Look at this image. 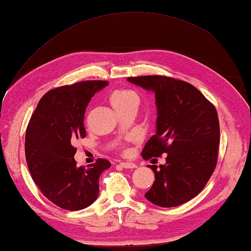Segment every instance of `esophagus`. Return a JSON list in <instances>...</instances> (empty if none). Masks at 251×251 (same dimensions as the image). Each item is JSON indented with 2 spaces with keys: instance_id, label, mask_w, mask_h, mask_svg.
<instances>
[{
  "instance_id": "esophagus-1",
  "label": "esophagus",
  "mask_w": 251,
  "mask_h": 251,
  "mask_svg": "<svg viewBox=\"0 0 251 251\" xmlns=\"http://www.w3.org/2000/svg\"><path fill=\"white\" fill-rule=\"evenodd\" d=\"M120 166L123 168H136L137 165L134 163H130V162H121Z\"/></svg>"
}]
</instances>
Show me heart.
Masks as SVG:
<instances>
[{"label":"heart","mask_w":251,"mask_h":251,"mask_svg":"<svg viewBox=\"0 0 251 251\" xmlns=\"http://www.w3.org/2000/svg\"><path fill=\"white\" fill-rule=\"evenodd\" d=\"M110 100L117 112H120L121 110L125 109L129 105H138V103H139V97H138V95L134 90L127 88L115 90L114 93H112ZM121 149L126 151L125 146H121Z\"/></svg>","instance_id":"heart-1"}]
</instances>
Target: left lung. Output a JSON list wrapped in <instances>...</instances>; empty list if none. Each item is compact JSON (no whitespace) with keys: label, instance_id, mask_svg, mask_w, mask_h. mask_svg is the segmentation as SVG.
Here are the masks:
<instances>
[{"label":"left lung","instance_id":"1","mask_svg":"<svg viewBox=\"0 0 251 251\" xmlns=\"http://www.w3.org/2000/svg\"><path fill=\"white\" fill-rule=\"evenodd\" d=\"M127 79L155 93L156 134L146 143L142 157L166 154V164L159 165V169L148 165L155 180L145 196L161 207L182 205L200 194L217 166L220 143L217 110L199 89L181 79L163 75Z\"/></svg>","mask_w":251,"mask_h":251}]
</instances>
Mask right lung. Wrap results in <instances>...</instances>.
I'll return each instance as SVG.
<instances>
[{
	"instance_id": "add662e5",
	"label": "right lung",
	"mask_w": 251,
	"mask_h": 251,
	"mask_svg": "<svg viewBox=\"0 0 251 251\" xmlns=\"http://www.w3.org/2000/svg\"><path fill=\"white\" fill-rule=\"evenodd\" d=\"M106 81H83L47 92L37 103L25 131V159L43 195L66 210L90 206L99 194V178L111 163L98 158L77 167L73 143L85 138L84 114Z\"/></svg>"
}]
</instances>
